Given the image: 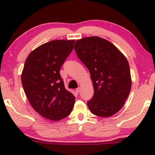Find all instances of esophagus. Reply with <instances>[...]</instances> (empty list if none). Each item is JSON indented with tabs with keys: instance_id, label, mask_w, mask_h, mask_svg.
Returning <instances> with one entry per match:
<instances>
[{
	"instance_id": "34e87169",
	"label": "esophagus",
	"mask_w": 155,
	"mask_h": 155,
	"mask_svg": "<svg viewBox=\"0 0 155 155\" xmlns=\"http://www.w3.org/2000/svg\"><path fill=\"white\" fill-rule=\"evenodd\" d=\"M80 91H81V87H78L77 89H76V93H79Z\"/></svg>"
}]
</instances>
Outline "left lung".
<instances>
[{
	"mask_svg": "<svg viewBox=\"0 0 155 155\" xmlns=\"http://www.w3.org/2000/svg\"><path fill=\"white\" fill-rule=\"evenodd\" d=\"M78 58L89 69L94 95L87 102L93 114L109 117L124 104L131 90L129 63L113 44L97 36L76 41Z\"/></svg>",
	"mask_w": 155,
	"mask_h": 155,
	"instance_id": "1",
	"label": "left lung"
}]
</instances>
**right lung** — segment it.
Wrapping results in <instances>:
<instances>
[{"mask_svg": "<svg viewBox=\"0 0 155 155\" xmlns=\"http://www.w3.org/2000/svg\"><path fill=\"white\" fill-rule=\"evenodd\" d=\"M75 40H53L28 56L21 81L31 106L44 118L58 121L68 116L75 97L65 88L61 65L74 49Z\"/></svg>", "mask_w": 155, "mask_h": 155, "instance_id": "1", "label": "right lung"}]
</instances>
